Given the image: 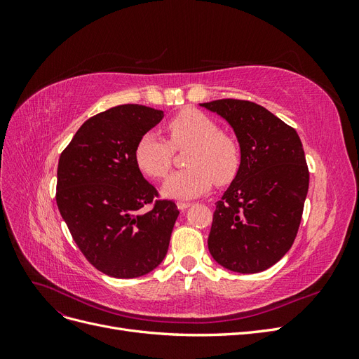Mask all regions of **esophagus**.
<instances>
[{"label":"esophagus","instance_id":"esophagus-1","mask_svg":"<svg viewBox=\"0 0 359 359\" xmlns=\"http://www.w3.org/2000/svg\"><path fill=\"white\" fill-rule=\"evenodd\" d=\"M177 205H178V208H180L181 211H184V210L190 208V206H191V202H178Z\"/></svg>","mask_w":359,"mask_h":359}]
</instances>
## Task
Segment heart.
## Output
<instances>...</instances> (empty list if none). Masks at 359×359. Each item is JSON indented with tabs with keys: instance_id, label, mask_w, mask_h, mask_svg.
<instances>
[{
	"instance_id": "heart-1",
	"label": "heart",
	"mask_w": 359,
	"mask_h": 359,
	"mask_svg": "<svg viewBox=\"0 0 359 359\" xmlns=\"http://www.w3.org/2000/svg\"><path fill=\"white\" fill-rule=\"evenodd\" d=\"M169 142L156 132L140 136L135 149L139 169L151 178H165L172 168L173 149L190 147L184 157L189 166L163 184V193L172 199H194L217 186L231 184L241 169V148L231 136L222 133L211 116L184 109L166 124Z\"/></svg>"
}]
</instances>
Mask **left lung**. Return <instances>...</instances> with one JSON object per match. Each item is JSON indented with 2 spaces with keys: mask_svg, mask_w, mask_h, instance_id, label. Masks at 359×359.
I'll use <instances>...</instances> for the list:
<instances>
[{
  "mask_svg": "<svg viewBox=\"0 0 359 359\" xmlns=\"http://www.w3.org/2000/svg\"><path fill=\"white\" fill-rule=\"evenodd\" d=\"M201 106L231 124L241 148V169L215 203L210 253L235 273H260L289 252L299 229L310 180L301 139L253 102L222 99Z\"/></svg>",
  "mask_w": 359,
  "mask_h": 359,
  "instance_id": "obj_1",
  "label": "left lung"
}]
</instances>
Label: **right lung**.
Segmentation results:
<instances>
[{"mask_svg": "<svg viewBox=\"0 0 359 359\" xmlns=\"http://www.w3.org/2000/svg\"><path fill=\"white\" fill-rule=\"evenodd\" d=\"M163 116L142 104L111 107L86 119L60 156L58 210L82 255L106 276H145L168 253L180 211L156 201L135 158L140 136Z\"/></svg>", "mask_w": 359, "mask_h": 359, "instance_id": "add662e5", "label": "right lung"}]
</instances>
